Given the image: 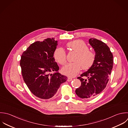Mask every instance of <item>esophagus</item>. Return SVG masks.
I'll use <instances>...</instances> for the list:
<instances>
[{
  "label": "esophagus",
  "mask_w": 128,
  "mask_h": 128,
  "mask_svg": "<svg viewBox=\"0 0 128 128\" xmlns=\"http://www.w3.org/2000/svg\"><path fill=\"white\" fill-rule=\"evenodd\" d=\"M72 78H70V77H69V78H68V79H67V81H68V82H70L71 81H72Z\"/></svg>",
  "instance_id": "esophagus-1"
}]
</instances>
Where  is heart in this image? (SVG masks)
<instances>
[{
  "mask_svg": "<svg viewBox=\"0 0 128 128\" xmlns=\"http://www.w3.org/2000/svg\"><path fill=\"white\" fill-rule=\"evenodd\" d=\"M68 47L77 53L75 62L68 63L62 69V72L69 77L75 76L80 71L82 67L83 70L90 69L94 64L96 55L93 51L89 50L87 45L83 41L77 40L67 44ZM55 61L61 65L66 62V54L62 48H57L53 54Z\"/></svg>",
  "mask_w": 128,
  "mask_h": 128,
  "instance_id": "obj_1",
  "label": "heart"
}]
</instances>
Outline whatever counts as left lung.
I'll use <instances>...</instances> for the list:
<instances>
[{
    "instance_id": "left-lung-1",
    "label": "left lung",
    "mask_w": 128,
    "mask_h": 128,
    "mask_svg": "<svg viewBox=\"0 0 128 128\" xmlns=\"http://www.w3.org/2000/svg\"><path fill=\"white\" fill-rule=\"evenodd\" d=\"M89 42L95 51L96 59L93 66L77 78L81 85L75 92L82 99L94 98L103 91L113 66V56L106 44L95 38H90ZM85 76L87 80L84 78Z\"/></svg>"
}]
</instances>
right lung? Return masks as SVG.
<instances>
[{"label":"right lung","instance_id":"1","mask_svg":"<svg viewBox=\"0 0 128 128\" xmlns=\"http://www.w3.org/2000/svg\"><path fill=\"white\" fill-rule=\"evenodd\" d=\"M54 38L36 41L22 53L20 65L23 80L32 93L42 99H48L56 93L67 77L58 72L59 67L53 54L58 45ZM55 73L51 74L50 72Z\"/></svg>","mask_w":128,"mask_h":128}]
</instances>
